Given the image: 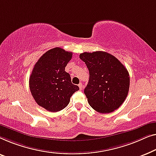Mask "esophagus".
Wrapping results in <instances>:
<instances>
[{
  "instance_id": "esophagus-1",
  "label": "esophagus",
  "mask_w": 156,
  "mask_h": 156,
  "mask_svg": "<svg viewBox=\"0 0 156 156\" xmlns=\"http://www.w3.org/2000/svg\"><path fill=\"white\" fill-rule=\"evenodd\" d=\"M78 86H79V88H80V90H82L83 89V84H82V83H79V85H78Z\"/></svg>"
}]
</instances>
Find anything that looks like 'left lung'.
<instances>
[{
	"mask_svg": "<svg viewBox=\"0 0 156 156\" xmlns=\"http://www.w3.org/2000/svg\"><path fill=\"white\" fill-rule=\"evenodd\" d=\"M80 58L90 73L84 93L90 107L102 114L117 109L129 93L130 78L127 69L115 56L105 51L84 52Z\"/></svg>",
	"mask_w": 156,
	"mask_h": 156,
	"instance_id": "1",
	"label": "left lung"
}]
</instances>
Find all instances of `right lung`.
<instances>
[{"label":"right lung","mask_w":156,"mask_h":156,"mask_svg":"<svg viewBox=\"0 0 156 156\" xmlns=\"http://www.w3.org/2000/svg\"><path fill=\"white\" fill-rule=\"evenodd\" d=\"M72 55V52L59 47L50 49L35 63L30 75V89L35 102L51 112L64 109L79 90L65 71Z\"/></svg>","instance_id":"1"}]
</instances>
